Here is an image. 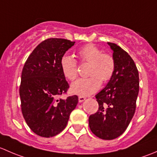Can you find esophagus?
<instances>
[{"label": "esophagus", "mask_w": 157, "mask_h": 157, "mask_svg": "<svg viewBox=\"0 0 157 157\" xmlns=\"http://www.w3.org/2000/svg\"><path fill=\"white\" fill-rule=\"evenodd\" d=\"M85 99H86V98L84 97V96H79L78 97V101H79V102H83V101L85 100Z\"/></svg>", "instance_id": "obj_1"}]
</instances>
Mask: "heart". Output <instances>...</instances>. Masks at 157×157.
<instances>
[{
  "label": "heart",
  "mask_w": 157,
  "mask_h": 157,
  "mask_svg": "<svg viewBox=\"0 0 157 157\" xmlns=\"http://www.w3.org/2000/svg\"><path fill=\"white\" fill-rule=\"evenodd\" d=\"M80 61L90 63L88 78H81L73 83L71 92L73 94L88 96L99 90L101 86V80L108 81L112 77L115 68L113 57L107 53H102L96 45L87 44L81 47L78 51ZM61 68L63 74L71 81L77 77V62L72 56L65 55L61 58Z\"/></svg>",
  "instance_id": "1"
}]
</instances>
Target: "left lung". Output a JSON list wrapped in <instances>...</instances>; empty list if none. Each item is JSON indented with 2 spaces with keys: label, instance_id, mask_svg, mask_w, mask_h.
Returning <instances> with one entry per match:
<instances>
[{
  "label": "left lung",
  "instance_id": "left-lung-1",
  "mask_svg": "<svg viewBox=\"0 0 157 157\" xmlns=\"http://www.w3.org/2000/svg\"><path fill=\"white\" fill-rule=\"evenodd\" d=\"M113 51L115 68L106 86L96 95L99 109L89 118L92 132L103 140H113L124 132L134 115L139 93V74L131 57L116 44Z\"/></svg>",
  "mask_w": 157,
  "mask_h": 157
}]
</instances>
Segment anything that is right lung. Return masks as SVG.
<instances>
[{
	"label": "right lung",
	"instance_id": "1",
	"mask_svg": "<svg viewBox=\"0 0 157 157\" xmlns=\"http://www.w3.org/2000/svg\"><path fill=\"white\" fill-rule=\"evenodd\" d=\"M74 43L64 39H46L33 51L23 68L22 113L30 129L41 137H54L61 132L78 102L76 95L60 98L69 88L60 61Z\"/></svg>",
	"mask_w": 157,
	"mask_h": 157
}]
</instances>
